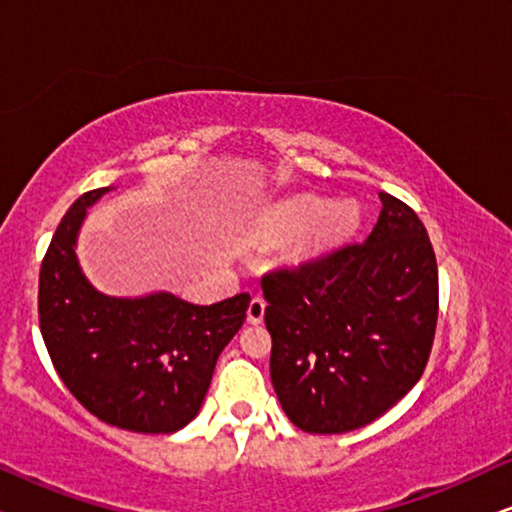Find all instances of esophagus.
I'll return each instance as SVG.
<instances>
[{
  "mask_svg": "<svg viewBox=\"0 0 512 512\" xmlns=\"http://www.w3.org/2000/svg\"><path fill=\"white\" fill-rule=\"evenodd\" d=\"M263 317H265V300L261 296H254L247 307V321L249 324H261Z\"/></svg>",
  "mask_w": 512,
  "mask_h": 512,
  "instance_id": "obj_1",
  "label": "esophagus"
}]
</instances>
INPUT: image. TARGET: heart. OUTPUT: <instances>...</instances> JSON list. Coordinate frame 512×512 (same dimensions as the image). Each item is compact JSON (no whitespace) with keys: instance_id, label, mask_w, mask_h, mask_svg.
Returning a JSON list of instances; mask_svg holds the SVG:
<instances>
[{"instance_id":"1","label":"heart","mask_w":512,"mask_h":512,"mask_svg":"<svg viewBox=\"0 0 512 512\" xmlns=\"http://www.w3.org/2000/svg\"><path fill=\"white\" fill-rule=\"evenodd\" d=\"M359 221V209L352 202L326 205L317 195H296L272 205L263 214L261 228L272 240L296 238L300 254L310 256L342 240Z\"/></svg>"}]
</instances>
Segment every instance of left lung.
Masks as SVG:
<instances>
[{
    "label": "left lung",
    "mask_w": 512,
    "mask_h": 512,
    "mask_svg": "<svg viewBox=\"0 0 512 512\" xmlns=\"http://www.w3.org/2000/svg\"><path fill=\"white\" fill-rule=\"evenodd\" d=\"M363 242L261 279L270 377L298 429H361L422 377L438 321V265L415 209L380 193Z\"/></svg>",
    "instance_id": "left-lung-1"
}]
</instances>
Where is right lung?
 I'll return each instance as SVG.
<instances>
[{
    "label": "right lung",
    "instance_id": "right-lung-1",
    "mask_svg": "<svg viewBox=\"0 0 512 512\" xmlns=\"http://www.w3.org/2000/svg\"><path fill=\"white\" fill-rule=\"evenodd\" d=\"M107 191L83 193L48 244L39 328L60 380L90 415L125 431L174 433L198 415L251 296L193 305L172 293L111 298L93 289L74 247L86 209Z\"/></svg>",
    "mask_w": 512,
    "mask_h": 512
}]
</instances>
